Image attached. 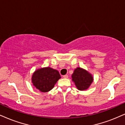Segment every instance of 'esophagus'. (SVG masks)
<instances>
[{"label": "esophagus", "mask_w": 125, "mask_h": 125, "mask_svg": "<svg viewBox=\"0 0 125 125\" xmlns=\"http://www.w3.org/2000/svg\"><path fill=\"white\" fill-rule=\"evenodd\" d=\"M63 77L64 78H68V75H64L63 76Z\"/></svg>", "instance_id": "34e87169"}]
</instances>
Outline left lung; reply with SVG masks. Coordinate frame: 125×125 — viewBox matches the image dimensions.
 Wrapping results in <instances>:
<instances>
[{
    "instance_id": "1",
    "label": "left lung",
    "mask_w": 125,
    "mask_h": 125,
    "mask_svg": "<svg viewBox=\"0 0 125 125\" xmlns=\"http://www.w3.org/2000/svg\"><path fill=\"white\" fill-rule=\"evenodd\" d=\"M72 78L76 88L80 91L87 90L94 81V77L92 74L80 67L74 70Z\"/></svg>"
}]
</instances>
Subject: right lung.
Segmentation results:
<instances>
[{
  "mask_svg": "<svg viewBox=\"0 0 125 125\" xmlns=\"http://www.w3.org/2000/svg\"><path fill=\"white\" fill-rule=\"evenodd\" d=\"M61 78L59 72L50 67H42L35 70L31 76V83L42 92H47L54 87Z\"/></svg>",
  "mask_w": 125,
  "mask_h": 125,
  "instance_id": "1",
  "label": "right lung"
}]
</instances>
